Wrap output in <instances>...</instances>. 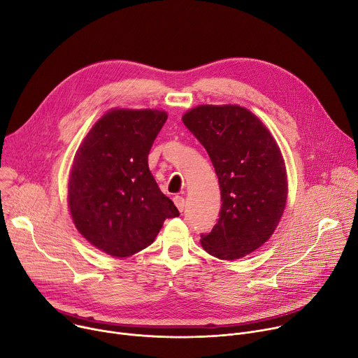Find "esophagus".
<instances>
[{"mask_svg":"<svg viewBox=\"0 0 358 358\" xmlns=\"http://www.w3.org/2000/svg\"><path fill=\"white\" fill-rule=\"evenodd\" d=\"M173 200H174L176 207H177L180 211H182V210H184V207H185V200H184V197H181V196H176Z\"/></svg>","mask_w":358,"mask_h":358,"instance_id":"obj_1","label":"esophagus"}]
</instances>
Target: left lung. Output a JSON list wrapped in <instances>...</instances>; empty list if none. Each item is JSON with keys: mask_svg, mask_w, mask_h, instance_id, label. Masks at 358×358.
Returning <instances> with one entry per match:
<instances>
[{"mask_svg": "<svg viewBox=\"0 0 358 358\" xmlns=\"http://www.w3.org/2000/svg\"><path fill=\"white\" fill-rule=\"evenodd\" d=\"M182 122L207 150L221 189L220 218L201 245L220 259L241 258L273 236L284 213L281 151L267 127L240 106H199Z\"/></svg>", "mask_w": 358, "mask_h": 358, "instance_id": "8db88e82", "label": "left lung"}]
</instances>
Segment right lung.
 Masks as SVG:
<instances>
[{"mask_svg": "<svg viewBox=\"0 0 358 358\" xmlns=\"http://www.w3.org/2000/svg\"><path fill=\"white\" fill-rule=\"evenodd\" d=\"M167 113L114 108L94 124L76 152L69 206L83 237L113 255L148 247L166 218L178 217L158 188L148 154Z\"/></svg>", "mask_w": 358, "mask_h": 358, "instance_id": "1", "label": "right lung"}]
</instances>
